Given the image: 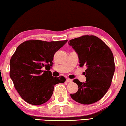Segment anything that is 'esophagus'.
I'll return each mask as SVG.
<instances>
[{"mask_svg":"<svg viewBox=\"0 0 126 126\" xmlns=\"http://www.w3.org/2000/svg\"><path fill=\"white\" fill-rule=\"evenodd\" d=\"M66 82H72V79H66Z\"/></svg>","mask_w":126,"mask_h":126,"instance_id":"esophagus-1","label":"esophagus"}]
</instances>
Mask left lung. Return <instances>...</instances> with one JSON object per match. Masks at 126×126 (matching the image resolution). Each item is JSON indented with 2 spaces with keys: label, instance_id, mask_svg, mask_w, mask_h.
<instances>
[{
  "label": "left lung",
  "instance_id": "1",
  "mask_svg": "<svg viewBox=\"0 0 126 126\" xmlns=\"http://www.w3.org/2000/svg\"><path fill=\"white\" fill-rule=\"evenodd\" d=\"M69 45L75 49L79 58L80 66H86V81L77 79L75 94H70L74 100L82 104H91L100 100L111 86L115 72V63L110 47L94 35H83L71 39Z\"/></svg>",
  "mask_w": 126,
  "mask_h": 126
}]
</instances>
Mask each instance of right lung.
<instances>
[{
	"instance_id": "add662e5",
	"label": "right lung",
	"mask_w": 126,
	"mask_h": 126,
	"mask_svg": "<svg viewBox=\"0 0 126 126\" xmlns=\"http://www.w3.org/2000/svg\"><path fill=\"white\" fill-rule=\"evenodd\" d=\"M67 41L29 40L16 48L10 60V76L26 102L44 104L50 99L54 85L65 81L63 76L54 77L50 71L43 69L51 68L55 53Z\"/></svg>"
}]
</instances>
